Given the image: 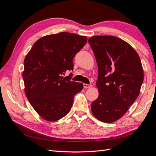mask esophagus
Listing matches in <instances>:
<instances>
[{"label":"esophagus","mask_w":156,"mask_h":156,"mask_svg":"<svg viewBox=\"0 0 156 156\" xmlns=\"http://www.w3.org/2000/svg\"><path fill=\"white\" fill-rule=\"evenodd\" d=\"M83 87H84V88H90L92 87V85H91V84H83Z\"/></svg>","instance_id":"1"}]
</instances>
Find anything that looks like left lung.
Listing matches in <instances>:
<instances>
[{
	"instance_id": "left-lung-1",
	"label": "left lung",
	"mask_w": 156,
	"mask_h": 156,
	"mask_svg": "<svg viewBox=\"0 0 156 156\" xmlns=\"http://www.w3.org/2000/svg\"><path fill=\"white\" fill-rule=\"evenodd\" d=\"M98 67L99 96L92 103L96 119L105 123L123 116L139 96L144 73L137 53L125 41L112 36L88 39Z\"/></svg>"
}]
</instances>
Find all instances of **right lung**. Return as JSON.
<instances>
[{
	"instance_id": "add662e5",
	"label": "right lung",
	"mask_w": 156,
	"mask_h": 156,
	"mask_svg": "<svg viewBox=\"0 0 156 156\" xmlns=\"http://www.w3.org/2000/svg\"><path fill=\"white\" fill-rule=\"evenodd\" d=\"M87 41V36L62 32L37 40L24 60L23 78L27 98L34 110L48 121L66 115L82 83L62 77L73 70V59Z\"/></svg>"
}]
</instances>
